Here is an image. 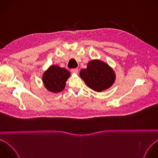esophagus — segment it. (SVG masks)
I'll return each instance as SVG.
<instances>
[{
  "instance_id": "34e87169",
  "label": "esophagus",
  "mask_w": 158,
  "mask_h": 158,
  "mask_svg": "<svg viewBox=\"0 0 158 158\" xmlns=\"http://www.w3.org/2000/svg\"><path fill=\"white\" fill-rule=\"evenodd\" d=\"M71 73H75V74H77L78 73V69H71Z\"/></svg>"
}]
</instances>
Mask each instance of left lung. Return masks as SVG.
<instances>
[{"label":"left lung","instance_id":"left-lung-1","mask_svg":"<svg viewBox=\"0 0 158 158\" xmlns=\"http://www.w3.org/2000/svg\"><path fill=\"white\" fill-rule=\"evenodd\" d=\"M79 75L89 87L97 92L109 89L116 80L115 73L111 67L98 59L89 62L87 68L81 69Z\"/></svg>","mask_w":158,"mask_h":158}]
</instances>
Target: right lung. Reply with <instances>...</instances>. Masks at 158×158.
<instances>
[{"mask_svg": "<svg viewBox=\"0 0 158 158\" xmlns=\"http://www.w3.org/2000/svg\"><path fill=\"white\" fill-rule=\"evenodd\" d=\"M71 76L69 71L59 65L50 66L42 76L44 85L48 91L57 93L62 91L65 86V82Z\"/></svg>", "mask_w": 158, "mask_h": 158, "instance_id": "add662e5", "label": "right lung"}]
</instances>
